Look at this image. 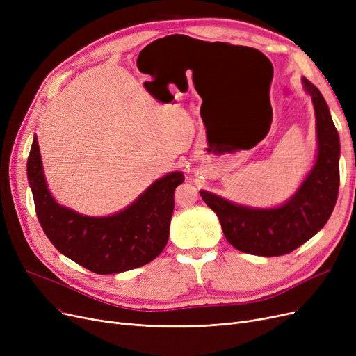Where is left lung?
I'll list each match as a JSON object with an SVG mask.
<instances>
[{
	"instance_id": "obj_1",
	"label": "left lung",
	"mask_w": 356,
	"mask_h": 356,
	"mask_svg": "<svg viewBox=\"0 0 356 356\" xmlns=\"http://www.w3.org/2000/svg\"><path fill=\"white\" fill-rule=\"evenodd\" d=\"M316 115L317 152L302 184L280 207L251 208L200 191L203 202L216 213L229 244L245 254L284 255L314 236L330 218L339 191V134L329 106L312 82L302 78Z\"/></svg>"
}]
</instances>
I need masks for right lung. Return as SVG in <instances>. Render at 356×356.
Here are the masks:
<instances>
[{"label":"right lung","mask_w":356,"mask_h":356,"mask_svg":"<svg viewBox=\"0 0 356 356\" xmlns=\"http://www.w3.org/2000/svg\"><path fill=\"white\" fill-rule=\"evenodd\" d=\"M27 177L37 218L56 250L102 275L143 267L161 254L170 232L175 191L184 181L181 172L167 173L114 215H82L62 207L50 193L37 136L27 160Z\"/></svg>","instance_id":"right-lung-1"}]
</instances>
